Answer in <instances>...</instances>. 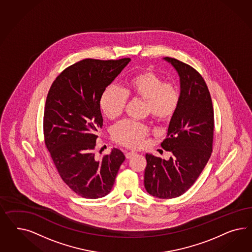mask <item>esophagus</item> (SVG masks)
<instances>
[{
    "instance_id": "esophagus-1",
    "label": "esophagus",
    "mask_w": 252,
    "mask_h": 252,
    "mask_svg": "<svg viewBox=\"0 0 252 252\" xmlns=\"http://www.w3.org/2000/svg\"><path fill=\"white\" fill-rule=\"evenodd\" d=\"M135 154H136V153H134V152H128V153H126V159H130V158H132Z\"/></svg>"
}]
</instances>
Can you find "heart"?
Wrapping results in <instances>:
<instances>
[{
	"label": "heart",
	"mask_w": 252,
	"mask_h": 252,
	"mask_svg": "<svg viewBox=\"0 0 252 252\" xmlns=\"http://www.w3.org/2000/svg\"><path fill=\"white\" fill-rule=\"evenodd\" d=\"M127 97L144 100L146 115L160 123L169 122L174 117L181 98L176 83L163 82L160 76L146 70L132 76L126 89L107 87L99 99L100 108L107 118L114 120L122 115ZM149 132L144 124L124 121L115 126L113 138L121 145L135 149L143 145Z\"/></svg>",
	"instance_id": "obj_1"
}]
</instances>
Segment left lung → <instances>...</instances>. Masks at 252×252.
<instances>
[{
    "mask_svg": "<svg viewBox=\"0 0 252 252\" xmlns=\"http://www.w3.org/2000/svg\"><path fill=\"white\" fill-rule=\"evenodd\" d=\"M180 77V103L171 119L166 138L160 143L173 153L169 160L146 154V190L160 198H174L190 189L213 153V101L203 77L196 69L165 57Z\"/></svg>",
    "mask_w": 252,
    "mask_h": 252,
    "instance_id": "left-lung-1",
    "label": "left lung"
}]
</instances>
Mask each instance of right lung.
<instances>
[{"label": "right lung", "instance_id": "add662e5", "mask_svg": "<svg viewBox=\"0 0 252 252\" xmlns=\"http://www.w3.org/2000/svg\"><path fill=\"white\" fill-rule=\"evenodd\" d=\"M129 62L81 60L64 69L48 92L43 117L46 147L63 181L83 198L109 194L126 159L114 148L99 160L94 149L103 123L101 94Z\"/></svg>", "mask_w": 252, "mask_h": 252}]
</instances>
